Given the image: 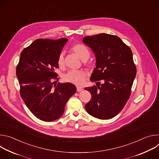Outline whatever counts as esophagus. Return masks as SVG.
<instances>
[{
    "label": "esophagus",
    "instance_id": "1",
    "mask_svg": "<svg viewBox=\"0 0 159 159\" xmlns=\"http://www.w3.org/2000/svg\"><path fill=\"white\" fill-rule=\"evenodd\" d=\"M83 90V89L80 87H77V92H82Z\"/></svg>",
    "mask_w": 159,
    "mask_h": 159
}]
</instances>
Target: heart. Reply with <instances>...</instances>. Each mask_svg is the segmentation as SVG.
Masks as SVG:
<instances>
[{
    "label": "heart",
    "instance_id": "1",
    "mask_svg": "<svg viewBox=\"0 0 159 159\" xmlns=\"http://www.w3.org/2000/svg\"><path fill=\"white\" fill-rule=\"evenodd\" d=\"M72 50L82 60H86L89 58L90 52L88 48L82 44H75L72 48ZM64 63V55L61 53L58 58V64L62 66ZM85 73L81 70H70L63 77L65 82H70L77 85H82L85 79Z\"/></svg>",
    "mask_w": 159,
    "mask_h": 159
}]
</instances>
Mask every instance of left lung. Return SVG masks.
I'll return each instance as SVG.
<instances>
[{
    "label": "left lung",
    "instance_id": "8db88e82",
    "mask_svg": "<svg viewBox=\"0 0 159 159\" xmlns=\"http://www.w3.org/2000/svg\"><path fill=\"white\" fill-rule=\"evenodd\" d=\"M82 41L96 56L90 81L99 84L85 88L92 95L85 109L96 118L111 119L123 109L131 94L137 74L132 51L118 36L106 33L85 36Z\"/></svg>",
    "mask_w": 159,
    "mask_h": 159
}]
</instances>
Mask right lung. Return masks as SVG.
<instances>
[{
  "label": "right lung",
  "instance_id": "1",
  "mask_svg": "<svg viewBox=\"0 0 159 159\" xmlns=\"http://www.w3.org/2000/svg\"><path fill=\"white\" fill-rule=\"evenodd\" d=\"M67 41L36 39L22 51L16 67L22 100L36 118L44 121L61 117L66 102L77 90L69 82L53 86L58 79L55 72L58 68V58Z\"/></svg>",
  "mask_w": 159,
  "mask_h": 159
}]
</instances>
